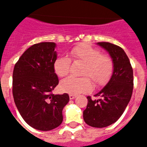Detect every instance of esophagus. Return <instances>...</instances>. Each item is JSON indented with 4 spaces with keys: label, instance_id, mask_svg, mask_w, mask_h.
Here are the masks:
<instances>
[{
    "label": "esophagus",
    "instance_id": "34e87169",
    "mask_svg": "<svg viewBox=\"0 0 147 147\" xmlns=\"http://www.w3.org/2000/svg\"><path fill=\"white\" fill-rule=\"evenodd\" d=\"M76 98V95H75V94H69V98H70L71 100H72V99H75Z\"/></svg>",
    "mask_w": 147,
    "mask_h": 147
}]
</instances>
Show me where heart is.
Listing matches in <instances>:
<instances>
[{"label": "heart", "mask_w": 147, "mask_h": 147, "mask_svg": "<svg viewBox=\"0 0 147 147\" xmlns=\"http://www.w3.org/2000/svg\"><path fill=\"white\" fill-rule=\"evenodd\" d=\"M70 55L75 60L85 64L83 76H89L97 85H102L109 80L114 70V63L109 56L101 55L98 49L88 44H79L71 49ZM71 60L68 56L58 57L54 62L53 69L59 77L69 73ZM60 89L69 94H77L91 92L93 88L92 81L88 77L77 78L69 76L61 81Z\"/></svg>", "instance_id": "1"}]
</instances>
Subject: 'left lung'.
I'll return each mask as SVG.
<instances>
[{
	"mask_svg": "<svg viewBox=\"0 0 147 147\" xmlns=\"http://www.w3.org/2000/svg\"><path fill=\"white\" fill-rule=\"evenodd\" d=\"M97 45L107 51L114 63L109 82L95 95L100 99L92 100L88 96V105L83 118L88 125L102 128L115 123L125 111L132 96L134 73L130 60L124 50L111 42Z\"/></svg>",
	"mask_w": 147,
	"mask_h": 147,
	"instance_id": "1",
	"label": "left lung"
}]
</instances>
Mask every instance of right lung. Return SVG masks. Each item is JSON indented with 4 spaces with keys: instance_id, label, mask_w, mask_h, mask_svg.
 <instances>
[{
    "instance_id": "obj_1",
    "label": "right lung",
    "mask_w": 147,
    "mask_h": 147,
    "mask_svg": "<svg viewBox=\"0 0 147 147\" xmlns=\"http://www.w3.org/2000/svg\"><path fill=\"white\" fill-rule=\"evenodd\" d=\"M56 44L42 42L26 49L15 64L13 72V95L15 105L27 124L48 131L62 123V110L69 94H54L59 84L53 69L57 59Z\"/></svg>"
}]
</instances>
